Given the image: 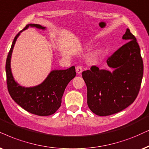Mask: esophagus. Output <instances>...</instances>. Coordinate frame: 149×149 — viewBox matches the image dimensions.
<instances>
[{"label":"esophagus","mask_w":149,"mask_h":149,"mask_svg":"<svg viewBox=\"0 0 149 149\" xmlns=\"http://www.w3.org/2000/svg\"><path fill=\"white\" fill-rule=\"evenodd\" d=\"M82 71H83V67L82 66H78L76 67V72L78 74H80V73H82Z\"/></svg>","instance_id":"esophagus-1"}]
</instances>
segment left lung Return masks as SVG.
<instances>
[{
    "instance_id": "left-lung-1",
    "label": "left lung",
    "mask_w": 149,
    "mask_h": 149,
    "mask_svg": "<svg viewBox=\"0 0 149 149\" xmlns=\"http://www.w3.org/2000/svg\"><path fill=\"white\" fill-rule=\"evenodd\" d=\"M122 39L127 42L107 61L115 69L112 73L92 66L82 73L87 87L88 107L97 116H110L124 110L140 91L144 71L140 46L129 29Z\"/></svg>"
}]
</instances>
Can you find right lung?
I'll return each mask as SVG.
<instances>
[{
	"label": "right lung",
	"mask_w": 149,
	"mask_h": 149,
	"mask_svg": "<svg viewBox=\"0 0 149 149\" xmlns=\"http://www.w3.org/2000/svg\"><path fill=\"white\" fill-rule=\"evenodd\" d=\"M29 27L45 29L40 24H28L21 31ZM19 34L20 33H18L14 38L7 55L5 65L9 93L17 104L27 111L39 116H50L61 107L66 86L76 76V69L73 66L65 70L52 71L42 84L34 87L24 88L20 86L13 78L10 68L13 48Z\"/></svg>",
	"instance_id": "right-lung-1"
}]
</instances>
